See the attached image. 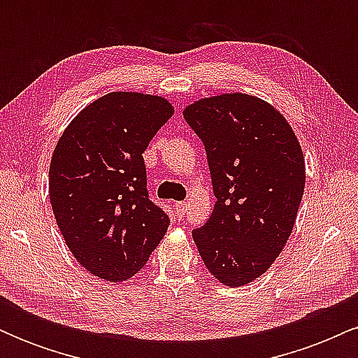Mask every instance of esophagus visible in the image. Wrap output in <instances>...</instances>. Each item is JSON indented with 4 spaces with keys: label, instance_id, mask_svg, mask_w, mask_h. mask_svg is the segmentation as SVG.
Instances as JSON below:
<instances>
[{
    "label": "esophagus",
    "instance_id": "esophagus-1",
    "mask_svg": "<svg viewBox=\"0 0 358 358\" xmlns=\"http://www.w3.org/2000/svg\"><path fill=\"white\" fill-rule=\"evenodd\" d=\"M175 210H176V215L183 217L185 210H187V202H176L175 203Z\"/></svg>",
    "mask_w": 358,
    "mask_h": 358
}]
</instances>
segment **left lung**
<instances>
[{"mask_svg":"<svg viewBox=\"0 0 358 358\" xmlns=\"http://www.w3.org/2000/svg\"><path fill=\"white\" fill-rule=\"evenodd\" d=\"M183 117L202 139L217 199L193 241L213 278L244 286L271 268L293 231L306 178L301 146L273 106L248 94L200 99Z\"/></svg>","mask_w":358,"mask_h":358,"instance_id":"1","label":"left lung"}]
</instances>
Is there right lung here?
<instances>
[{
	"label": "right lung",
	"instance_id": "1",
	"mask_svg": "<svg viewBox=\"0 0 358 358\" xmlns=\"http://www.w3.org/2000/svg\"><path fill=\"white\" fill-rule=\"evenodd\" d=\"M171 114L163 97L110 92L80 110L57 143L52 210L73 257L94 276H134L166 234L170 219L148 195L143 153Z\"/></svg>",
	"mask_w": 358,
	"mask_h": 358
}]
</instances>
